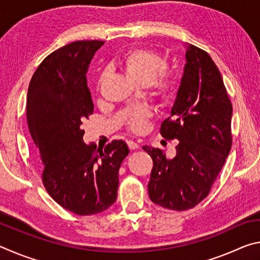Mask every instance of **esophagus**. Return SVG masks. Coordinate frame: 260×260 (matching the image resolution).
Listing matches in <instances>:
<instances>
[{"mask_svg": "<svg viewBox=\"0 0 260 260\" xmlns=\"http://www.w3.org/2000/svg\"><path fill=\"white\" fill-rule=\"evenodd\" d=\"M127 146H128V148L131 149V150H135V149L139 148V144L136 143V142H134V141H132V140L127 141Z\"/></svg>", "mask_w": 260, "mask_h": 260, "instance_id": "1", "label": "esophagus"}]
</instances>
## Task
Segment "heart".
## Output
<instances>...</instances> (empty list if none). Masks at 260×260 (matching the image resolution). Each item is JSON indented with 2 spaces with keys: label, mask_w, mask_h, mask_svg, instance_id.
Masks as SVG:
<instances>
[{
  "label": "heart",
  "mask_w": 260,
  "mask_h": 260,
  "mask_svg": "<svg viewBox=\"0 0 260 260\" xmlns=\"http://www.w3.org/2000/svg\"><path fill=\"white\" fill-rule=\"evenodd\" d=\"M120 68L132 80L139 85L150 83L156 95L165 99L170 95L173 86V76L164 65V59L156 50L150 48H135L121 57ZM102 79H100L101 83ZM149 108L141 107L131 111L127 116V125L133 132H141L144 128L146 120L150 117Z\"/></svg>",
  "instance_id": "b5f03b06"
}]
</instances>
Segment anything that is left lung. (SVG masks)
I'll list each match as a JSON object with an SVG mask.
<instances>
[{"mask_svg":"<svg viewBox=\"0 0 260 260\" xmlns=\"http://www.w3.org/2000/svg\"><path fill=\"white\" fill-rule=\"evenodd\" d=\"M186 59L171 116L160 126L162 138L179 141L177 155L167 159L159 148H142L153 161L149 197L174 211L195 208L209 195L233 142V107L217 65L192 45Z\"/></svg>","mask_w":260,"mask_h":260,"instance_id":"obj_1","label":"left lung"}]
</instances>
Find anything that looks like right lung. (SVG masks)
Segmentation results:
<instances>
[{"label": "right lung", "mask_w": 260, "mask_h": 260, "mask_svg": "<svg viewBox=\"0 0 260 260\" xmlns=\"http://www.w3.org/2000/svg\"><path fill=\"white\" fill-rule=\"evenodd\" d=\"M104 41L82 40L48 55L30 79L26 118L43 164L42 183L61 208L79 215L102 212L117 200L118 173L128 147L83 142L82 121L94 112L86 73Z\"/></svg>", "instance_id": "right-lung-1"}]
</instances>
